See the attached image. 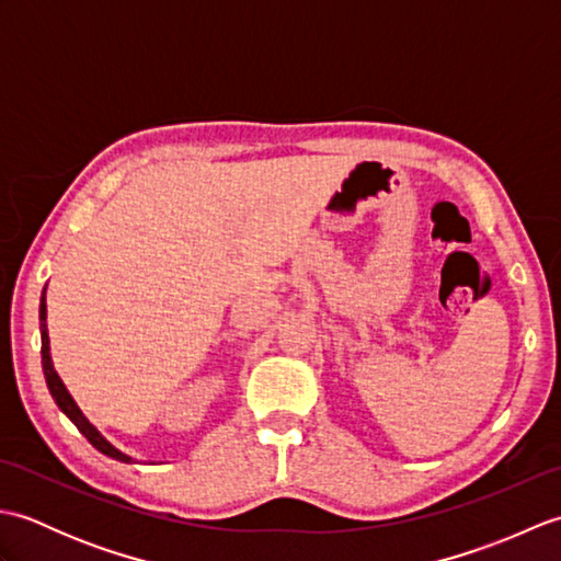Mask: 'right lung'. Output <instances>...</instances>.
Returning a JSON list of instances; mask_svg holds the SVG:
<instances>
[{
    "mask_svg": "<svg viewBox=\"0 0 561 561\" xmlns=\"http://www.w3.org/2000/svg\"><path fill=\"white\" fill-rule=\"evenodd\" d=\"M47 289V284H45ZM45 289H43V296H41V354H43V374H45V383H47V390H50V396L55 400V404L59 410H62L69 422L75 424L79 432L89 438V444L101 450L103 456H108L113 460H121V462H135V458H129L127 453H123L121 448H115L108 438H105L96 426H93L87 416H83V412L79 410V404L75 402V398L69 396L67 386L62 383V378L57 376L55 366H53V356H50V337H47V306H45Z\"/></svg>",
    "mask_w": 561,
    "mask_h": 561,
    "instance_id": "obj_1",
    "label": "right lung"
}]
</instances>
